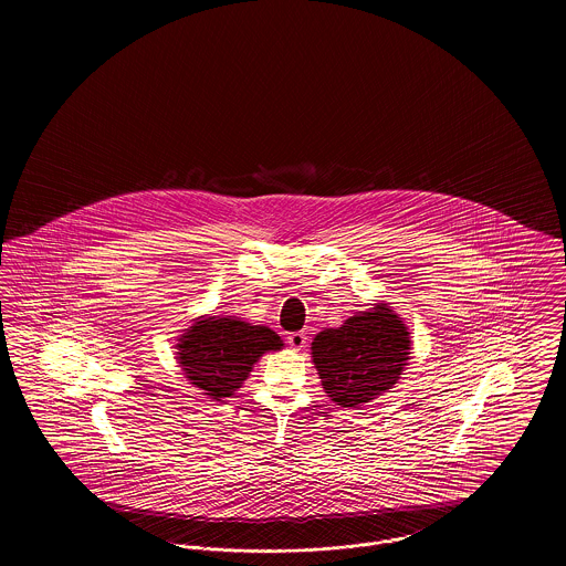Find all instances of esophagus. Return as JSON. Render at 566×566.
<instances>
[{
  "label": "esophagus",
  "mask_w": 566,
  "mask_h": 566,
  "mask_svg": "<svg viewBox=\"0 0 566 566\" xmlns=\"http://www.w3.org/2000/svg\"><path fill=\"white\" fill-rule=\"evenodd\" d=\"M286 339H289V346H291L293 350H303V348H305V344H307V335H305L303 331H295V333H291Z\"/></svg>",
  "instance_id": "obj_1"
}]
</instances>
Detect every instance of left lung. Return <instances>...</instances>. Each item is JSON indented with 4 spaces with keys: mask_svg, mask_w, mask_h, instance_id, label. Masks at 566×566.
I'll return each instance as SVG.
<instances>
[{
    "mask_svg": "<svg viewBox=\"0 0 566 566\" xmlns=\"http://www.w3.org/2000/svg\"><path fill=\"white\" fill-rule=\"evenodd\" d=\"M312 358L331 401L360 407L401 377L409 358V333L403 321L379 303L337 328L321 331L312 342Z\"/></svg>",
    "mask_w": 566,
    "mask_h": 566,
    "instance_id": "left-lung-1",
    "label": "left lung"
}]
</instances>
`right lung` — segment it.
<instances>
[{
  "label": "right lung",
  "instance_id": "obj_1",
  "mask_svg": "<svg viewBox=\"0 0 566 566\" xmlns=\"http://www.w3.org/2000/svg\"><path fill=\"white\" fill-rule=\"evenodd\" d=\"M284 344L268 326H252L238 318H201L178 344V363L197 388L216 401L231 397L252 365Z\"/></svg>",
  "mask_w": 566,
  "mask_h": 566
}]
</instances>
